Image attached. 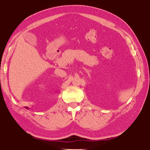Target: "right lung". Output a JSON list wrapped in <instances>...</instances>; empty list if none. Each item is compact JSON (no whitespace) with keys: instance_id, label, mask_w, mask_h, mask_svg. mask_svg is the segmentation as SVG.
Listing matches in <instances>:
<instances>
[{"instance_id":"right-lung-1","label":"right lung","mask_w":150,"mask_h":150,"mask_svg":"<svg viewBox=\"0 0 150 150\" xmlns=\"http://www.w3.org/2000/svg\"><path fill=\"white\" fill-rule=\"evenodd\" d=\"M26 108H27V107H26Z\"/></svg>"}]
</instances>
